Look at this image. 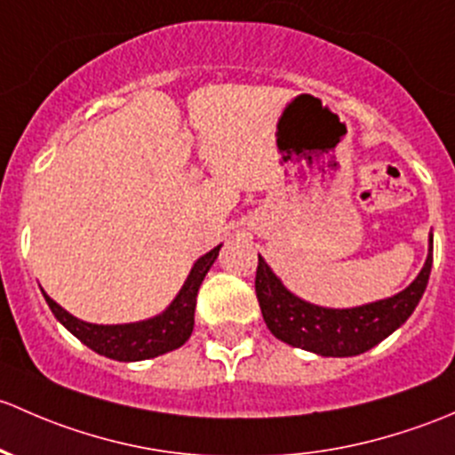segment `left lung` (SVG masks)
Segmentation results:
<instances>
[{
    "label": "left lung",
    "mask_w": 455,
    "mask_h": 455,
    "mask_svg": "<svg viewBox=\"0 0 455 455\" xmlns=\"http://www.w3.org/2000/svg\"><path fill=\"white\" fill-rule=\"evenodd\" d=\"M434 236H429V254L414 283L396 296L355 308H324L293 296L278 275L259 256L256 298L267 329L280 341L322 357H355L392 335L407 317L427 287L434 260Z\"/></svg>",
    "instance_id": "8db88e82"
}]
</instances>
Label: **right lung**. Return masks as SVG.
Wrapping results in <instances>:
<instances>
[{
	"label": "right lung",
	"mask_w": 455,
	"mask_h": 455,
	"mask_svg": "<svg viewBox=\"0 0 455 455\" xmlns=\"http://www.w3.org/2000/svg\"><path fill=\"white\" fill-rule=\"evenodd\" d=\"M219 250H221V245L210 250L208 254H204L195 262L184 287L172 299L171 307L162 315L151 317V320L133 322V324H89V322L78 320L63 307H59L45 291L44 298L56 320L74 337H78L83 344L89 346L93 353L105 355L116 362H142V359L159 357V355L171 353V350L180 348L188 341L195 326L196 293H199L201 283H204L212 262L217 260Z\"/></svg>",
	"instance_id": "obj_1"
}]
</instances>
